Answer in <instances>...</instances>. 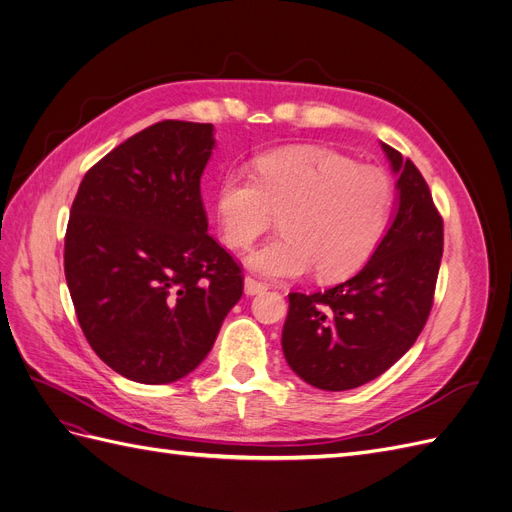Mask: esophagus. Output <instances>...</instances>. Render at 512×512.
<instances>
[{
	"mask_svg": "<svg viewBox=\"0 0 512 512\" xmlns=\"http://www.w3.org/2000/svg\"><path fill=\"white\" fill-rule=\"evenodd\" d=\"M243 288H245V294H250V297H254V294H262L269 286L265 282H258L254 280V277L247 275L243 280Z\"/></svg>",
	"mask_w": 512,
	"mask_h": 512,
	"instance_id": "1",
	"label": "esophagus"
}]
</instances>
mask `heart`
I'll use <instances>...</instances> for the list:
<instances>
[{
  "label": "heart",
  "mask_w": 512,
  "mask_h": 512,
  "mask_svg": "<svg viewBox=\"0 0 512 512\" xmlns=\"http://www.w3.org/2000/svg\"><path fill=\"white\" fill-rule=\"evenodd\" d=\"M395 203L382 168L356 164L318 147H286L254 162V177L228 173L215 190V218L232 250L250 247L273 215L282 237L247 256V267L267 277L342 280L376 252Z\"/></svg>",
  "instance_id": "heart-1"
}]
</instances>
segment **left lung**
I'll list each match as a JSON object with an SVG mask.
<instances>
[{
    "label": "left lung",
    "mask_w": 512,
    "mask_h": 512,
    "mask_svg": "<svg viewBox=\"0 0 512 512\" xmlns=\"http://www.w3.org/2000/svg\"><path fill=\"white\" fill-rule=\"evenodd\" d=\"M397 177V205L376 252L350 280L288 294L282 350L322 391H348L384 374L421 335L431 312L444 230L418 168L380 143Z\"/></svg>",
    "instance_id": "left-lung-1"
}]
</instances>
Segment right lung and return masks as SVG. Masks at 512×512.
Returning a JSON list of instances; mask_svg holds the SVG:
<instances>
[{"label":"right lung","instance_id":"add662e5","mask_svg":"<svg viewBox=\"0 0 512 512\" xmlns=\"http://www.w3.org/2000/svg\"><path fill=\"white\" fill-rule=\"evenodd\" d=\"M213 147L211 123H153L89 168L76 192L68 290L89 346L128 380L188 376L243 294L200 198Z\"/></svg>","mask_w":512,"mask_h":512}]
</instances>
